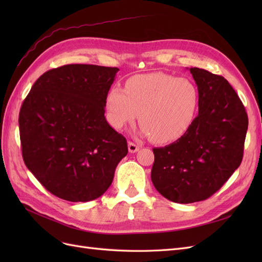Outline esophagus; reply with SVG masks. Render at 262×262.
Listing matches in <instances>:
<instances>
[{
	"label": "esophagus",
	"instance_id": "obj_1",
	"mask_svg": "<svg viewBox=\"0 0 262 262\" xmlns=\"http://www.w3.org/2000/svg\"><path fill=\"white\" fill-rule=\"evenodd\" d=\"M128 148H129V152L130 153H136L140 149V146L137 145L136 143H133V142H129L128 143Z\"/></svg>",
	"mask_w": 262,
	"mask_h": 262
}]
</instances>
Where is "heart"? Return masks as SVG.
Segmentation results:
<instances>
[{"mask_svg": "<svg viewBox=\"0 0 262 262\" xmlns=\"http://www.w3.org/2000/svg\"><path fill=\"white\" fill-rule=\"evenodd\" d=\"M199 91L186 77L162 72L132 76L125 90L114 86L106 96L107 119L117 130L139 115L141 134L155 143H171L191 128L199 109Z\"/></svg>", "mask_w": 262, "mask_h": 262, "instance_id": "heart-1", "label": "heart"}]
</instances>
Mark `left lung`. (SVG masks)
<instances>
[{
    "label": "left lung",
    "mask_w": 262,
    "mask_h": 262,
    "mask_svg": "<svg viewBox=\"0 0 262 262\" xmlns=\"http://www.w3.org/2000/svg\"><path fill=\"white\" fill-rule=\"evenodd\" d=\"M189 71L199 91V114L184 137L153 148L150 171L158 192L185 204L208 199L239 167L248 129L243 102L223 76Z\"/></svg>",
    "instance_id": "8db88e82"
}]
</instances>
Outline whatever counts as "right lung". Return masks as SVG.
I'll list each match as a JSON object with an SVG mask.
<instances>
[{"label":"right lung","instance_id":"obj_1","mask_svg":"<svg viewBox=\"0 0 262 262\" xmlns=\"http://www.w3.org/2000/svg\"><path fill=\"white\" fill-rule=\"evenodd\" d=\"M118 68L68 64L43 73L18 118L23 158L52 194L87 202L104 194L126 140L105 118L106 96Z\"/></svg>","mask_w":262,"mask_h":262}]
</instances>
